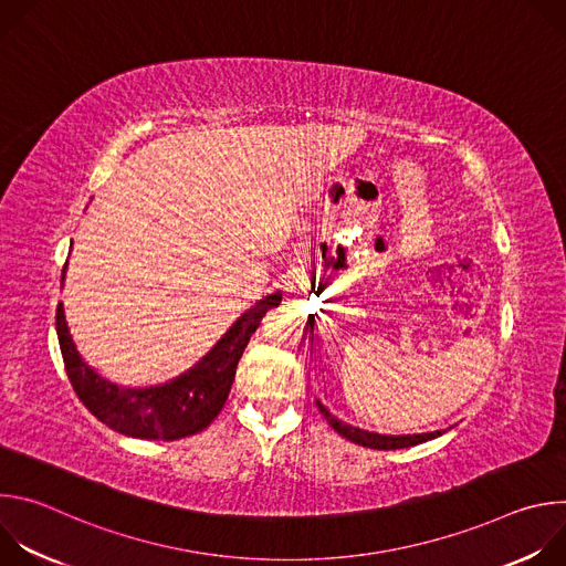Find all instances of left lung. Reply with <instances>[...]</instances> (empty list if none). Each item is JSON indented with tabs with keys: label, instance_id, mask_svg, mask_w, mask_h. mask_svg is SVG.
Instances as JSON below:
<instances>
[{
	"label": "left lung",
	"instance_id": "1",
	"mask_svg": "<svg viewBox=\"0 0 566 566\" xmlns=\"http://www.w3.org/2000/svg\"><path fill=\"white\" fill-rule=\"evenodd\" d=\"M313 329V327H311ZM317 410L325 415L327 423L340 434L345 437L347 441L352 443H358L363 448H374V450H398V448H410V446H419L423 441H430V439H437L441 437L443 432L437 430V432H426V434H376V432H367V430H360V428H354V426H347L345 421H340L338 417H334L325 406H322L319 400H315Z\"/></svg>",
	"mask_w": 566,
	"mask_h": 566
}]
</instances>
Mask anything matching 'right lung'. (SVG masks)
Listing matches in <instances>:
<instances>
[{
	"mask_svg": "<svg viewBox=\"0 0 566 566\" xmlns=\"http://www.w3.org/2000/svg\"><path fill=\"white\" fill-rule=\"evenodd\" d=\"M64 275L66 264L62 269V282ZM280 302L282 293L262 297L232 322V327L195 367L151 387H120L80 358L66 327L62 302L55 311V332L66 376L77 398L98 421L125 437L175 441L201 432L217 419L232 387L241 354L266 311Z\"/></svg>",
	"mask_w": 566,
	"mask_h": 566,
	"instance_id": "1",
	"label": "right lung"
}]
</instances>
